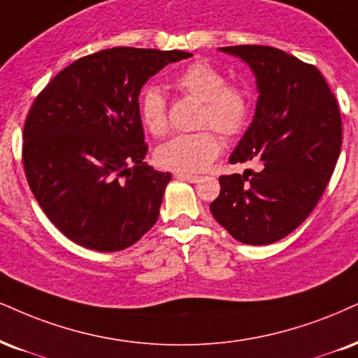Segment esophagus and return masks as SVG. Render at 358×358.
Instances as JSON below:
<instances>
[{
    "mask_svg": "<svg viewBox=\"0 0 358 358\" xmlns=\"http://www.w3.org/2000/svg\"><path fill=\"white\" fill-rule=\"evenodd\" d=\"M176 178H178L179 180H186V182H192V184L199 182L201 180L199 176H189V174H178Z\"/></svg>",
    "mask_w": 358,
    "mask_h": 358,
    "instance_id": "1",
    "label": "esophagus"
}]
</instances>
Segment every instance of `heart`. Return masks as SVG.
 I'll use <instances>...</instances> for the list:
<instances>
[{
	"label": "heart",
	"instance_id": "1",
	"mask_svg": "<svg viewBox=\"0 0 358 358\" xmlns=\"http://www.w3.org/2000/svg\"><path fill=\"white\" fill-rule=\"evenodd\" d=\"M174 86L182 94L201 101L199 127H213L232 138L244 131L250 117V94L245 87L227 83L226 74L207 61H194L176 74ZM139 116L154 136L167 129L166 94L156 85H148L139 96ZM220 152V143L213 131L179 134L161 144L156 151L157 164L179 174L204 171Z\"/></svg>",
	"mask_w": 358,
	"mask_h": 358
}]
</instances>
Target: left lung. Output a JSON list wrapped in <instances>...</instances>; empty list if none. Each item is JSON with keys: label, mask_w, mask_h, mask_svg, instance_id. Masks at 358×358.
Listing matches in <instances>:
<instances>
[{"label": "left lung", "mask_w": 358, "mask_h": 358, "mask_svg": "<svg viewBox=\"0 0 358 358\" xmlns=\"http://www.w3.org/2000/svg\"><path fill=\"white\" fill-rule=\"evenodd\" d=\"M219 51L255 76L254 119L229 161L257 162L259 171L220 176L210 213L242 244L267 245L301 226L327 187L341 154V111L315 66L271 46Z\"/></svg>", "instance_id": "obj_1"}]
</instances>
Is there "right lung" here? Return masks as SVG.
<instances>
[{"label":"right lung","instance_id":"1","mask_svg":"<svg viewBox=\"0 0 358 358\" xmlns=\"http://www.w3.org/2000/svg\"><path fill=\"white\" fill-rule=\"evenodd\" d=\"M191 56L111 48L79 57L34 99L23 131L26 179L68 239L116 252L156 224L172 176L143 161L139 92L164 66Z\"/></svg>","mask_w":358,"mask_h":358}]
</instances>
